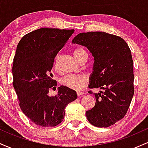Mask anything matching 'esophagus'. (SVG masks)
Here are the masks:
<instances>
[{
    "label": "esophagus",
    "instance_id": "obj_1",
    "mask_svg": "<svg viewBox=\"0 0 148 148\" xmlns=\"http://www.w3.org/2000/svg\"><path fill=\"white\" fill-rule=\"evenodd\" d=\"M76 95H77L78 97H80L81 95H84V92H76Z\"/></svg>",
    "mask_w": 148,
    "mask_h": 148
}]
</instances>
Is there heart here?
Listing matches in <instances>:
<instances>
[{
	"mask_svg": "<svg viewBox=\"0 0 148 148\" xmlns=\"http://www.w3.org/2000/svg\"><path fill=\"white\" fill-rule=\"evenodd\" d=\"M73 54H74V56L75 57L78 62L84 56H87V53L82 48H77L74 49V51H73ZM87 78L84 76L69 74V75H67L62 78L61 79L60 83L62 86H66V87L70 88V89L79 90L86 86V84H87Z\"/></svg>",
	"mask_w": 148,
	"mask_h": 148,
	"instance_id": "obj_1",
	"label": "heart"
}]
</instances>
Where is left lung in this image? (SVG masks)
I'll return each mask as SVG.
<instances>
[{"mask_svg": "<svg viewBox=\"0 0 148 148\" xmlns=\"http://www.w3.org/2000/svg\"><path fill=\"white\" fill-rule=\"evenodd\" d=\"M72 44L87 47L94 57L90 88L104 92L88 93L95 96V106L86 113L91 125L108 127L125 117L134 96L133 60L127 42L104 32L81 33Z\"/></svg>", "mask_w": 148, "mask_h": 148, "instance_id": "left-lung-1", "label": "left lung"}]
</instances>
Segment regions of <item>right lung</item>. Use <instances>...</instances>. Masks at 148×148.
I'll return each instance as SVG.
<instances>
[{
    "mask_svg": "<svg viewBox=\"0 0 148 148\" xmlns=\"http://www.w3.org/2000/svg\"><path fill=\"white\" fill-rule=\"evenodd\" d=\"M74 30L42 28L26 34L17 45L12 67L13 86L23 113L41 127H55L63 120L65 107L77 98L75 90L58 87L56 96H49L56 88L52 79L54 58Z\"/></svg>",
    "mask_w": 148,
    "mask_h": 148,
    "instance_id": "right-lung-1",
    "label": "right lung"
}]
</instances>
